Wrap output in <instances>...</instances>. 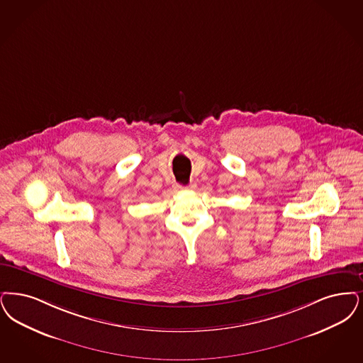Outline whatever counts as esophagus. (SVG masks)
<instances>
[{
    "instance_id": "34e87169",
    "label": "esophagus",
    "mask_w": 363,
    "mask_h": 363,
    "mask_svg": "<svg viewBox=\"0 0 363 363\" xmlns=\"http://www.w3.org/2000/svg\"><path fill=\"white\" fill-rule=\"evenodd\" d=\"M196 188V185H194V184H190V185H189V189H194Z\"/></svg>"
}]
</instances>
